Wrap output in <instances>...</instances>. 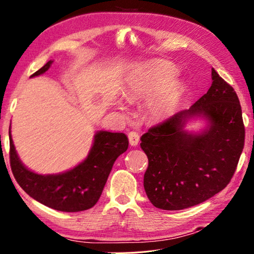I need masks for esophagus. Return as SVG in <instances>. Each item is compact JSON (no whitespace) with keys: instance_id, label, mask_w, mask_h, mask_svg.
<instances>
[{"instance_id":"34e87169","label":"esophagus","mask_w":254,"mask_h":254,"mask_svg":"<svg viewBox=\"0 0 254 254\" xmlns=\"http://www.w3.org/2000/svg\"><path fill=\"white\" fill-rule=\"evenodd\" d=\"M128 139H129V144L131 146H137L139 144V135L136 131H130L128 134Z\"/></svg>"}]
</instances>
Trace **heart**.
Listing matches in <instances>:
<instances>
[{"label":"heart","instance_id":"1","mask_svg":"<svg viewBox=\"0 0 254 254\" xmlns=\"http://www.w3.org/2000/svg\"><path fill=\"white\" fill-rule=\"evenodd\" d=\"M175 69L170 66L146 68L137 72L127 84L124 97L128 102H135L143 98H150L146 105L147 117L153 122H159L174 113L182 98V84L170 81L175 75ZM119 109L126 111L124 106Z\"/></svg>","mask_w":254,"mask_h":254}]
</instances>
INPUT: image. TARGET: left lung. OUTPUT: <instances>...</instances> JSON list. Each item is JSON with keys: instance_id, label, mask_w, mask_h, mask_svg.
I'll list each match as a JSON object with an SVG mask.
<instances>
[{"instance_id": "8db88e82", "label": "left lung", "mask_w": 254, "mask_h": 254, "mask_svg": "<svg viewBox=\"0 0 254 254\" xmlns=\"http://www.w3.org/2000/svg\"><path fill=\"white\" fill-rule=\"evenodd\" d=\"M202 118L199 132L185 129ZM246 130L237 92L212 68V84L190 109L182 110L141 136L148 157L144 188L155 207L179 211L221 192L237 170Z\"/></svg>"}]
</instances>
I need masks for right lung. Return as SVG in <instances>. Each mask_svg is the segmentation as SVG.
<instances>
[{
	"label": "right lung",
	"instance_id": "obj_1",
	"mask_svg": "<svg viewBox=\"0 0 254 254\" xmlns=\"http://www.w3.org/2000/svg\"><path fill=\"white\" fill-rule=\"evenodd\" d=\"M48 61L31 78L49 70ZM10 164L14 179L26 194L43 205L61 212H79L98 202L116 159L128 148V138L123 132L98 130L88 156L77 166L58 174H38L30 171L17 155L13 144L11 128Z\"/></svg>",
	"mask_w": 254,
	"mask_h": 254
}]
</instances>
